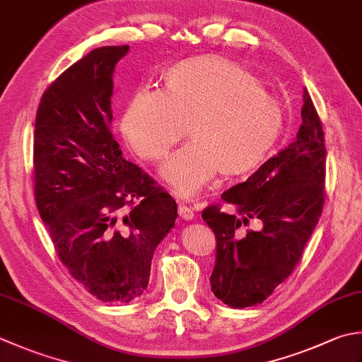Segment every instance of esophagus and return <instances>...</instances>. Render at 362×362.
Masks as SVG:
<instances>
[{
  "instance_id": "1",
  "label": "esophagus",
  "mask_w": 362,
  "mask_h": 362,
  "mask_svg": "<svg viewBox=\"0 0 362 362\" xmlns=\"http://www.w3.org/2000/svg\"><path fill=\"white\" fill-rule=\"evenodd\" d=\"M179 215L183 219H193L194 218V210L188 207L185 204H179Z\"/></svg>"
}]
</instances>
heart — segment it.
I'll use <instances>...</instances> for the list:
<instances>
[{"instance_id":"1","label":"heart","mask_w":362,"mask_h":362,"mask_svg":"<svg viewBox=\"0 0 362 362\" xmlns=\"http://www.w3.org/2000/svg\"><path fill=\"white\" fill-rule=\"evenodd\" d=\"M187 124L193 141L160 171L182 197L199 193L218 173L240 177L256 171L278 143L284 110L240 64L199 56L169 69L163 90L134 92L120 115L119 132L134 155L158 161L183 138Z\"/></svg>"}]
</instances>
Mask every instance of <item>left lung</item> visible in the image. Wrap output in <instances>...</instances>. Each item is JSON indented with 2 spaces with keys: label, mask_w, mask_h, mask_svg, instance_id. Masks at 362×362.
I'll return each instance as SVG.
<instances>
[{
  "label": "left lung",
  "mask_w": 362,
  "mask_h": 362,
  "mask_svg": "<svg viewBox=\"0 0 362 362\" xmlns=\"http://www.w3.org/2000/svg\"><path fill=\"white\" fill-rule=\"evenodd\" d=\"M303 98V124L293 143L223 193L235 211L224 214L219 205L202 211L216 238L211 292L230 308L264 303L292 274L322 215L325 133L306 89ZM252 221L259 230L245 229Z\"/></svg>",
  "instance_id": "8db88e82"
}]
</instances>
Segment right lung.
I'll list each match as a JSON object with an SVG mask.
<instances>
[{
  "label": "right lung",
  "instance_id": "right-lung-1",
  "mask_svg": "<svg viewBox=\"0 0 362 362\" xmlns=\"http://www.w3.org/2000/svg\"><path fill=\"white\" fill-rule=\"evenodd\" d=\"M129 45L92 49L49 84L34 130V197L59 260L105 303L148 286L177 204L122 157L111 133L112 74Z\"/></svg>",
  "mask_w": 362,
  "mask_h": 362
}]
</instances>
